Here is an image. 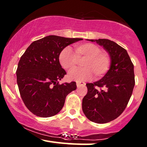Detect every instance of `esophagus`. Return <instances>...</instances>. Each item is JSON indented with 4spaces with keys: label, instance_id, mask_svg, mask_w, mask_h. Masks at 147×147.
Returning a JSON list of instances; mask_svg holds the SVG:
<instances>
[{
    "label": "esophagus",
    "instance_id": "34e87169",
    "mask_svg": "<svg viewBox=\"0 0 147 147\" xmlns=\"http://www.w3.org/2000/svg\"><path fill=\"white\" fill-rule=\"evenodd\" d=\"M86 84L84 83L83 82H77V88H79L81 86H85Z\"/></svg>",
    "mask_w": 147,
    "mask_h": 147
}]
</instances>
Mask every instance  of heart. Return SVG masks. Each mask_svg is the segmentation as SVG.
Listing matches in <instances>:
<instances>
[{"mask_svg":"<svg viewBox=\"0 0 147 147\" xmlns=\"http://www.w3.org/2000/svg\"><path fill=\"white\" fill-rule=\"evenodd\" d=\"M82 60L81 65L84 68L70 72L68 77L77 82L87 80L94 74L99 78L107 73L111 66V58L107 53L101 51L99 46L87 43L75 46V54L70 48L63 49L59 55V61L65 70H73L77 65V60Z\"/></svg>","mask_w":147,"mask_h":147,"instance_id":"obj_1","label":"heart"}]
</instances>
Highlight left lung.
<instances>
[{"label":"left lung","instance_id":"8db88e82","mask_svg":"<svg viewBox=\"0 0 147 147\" xmlns=\"http://www.w3.org/2000/svg\"><path fill=\"white\" fill-rule=\"evenodd\" d=\"M87 40L103 46L111 57L109 71L100 80L86 84L88 92L82 100L86 117L104 124L119 117L126 109L135 86L134 66L127 51L115 42L104 38Z\"/></svg>","mask_w":147,"mask_h":147}]
</instances>
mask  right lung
Masks as SVG:
<instances>
[{"mask_svg":"<svg viewBox=\"0 0 147 147\" xmlns=\"http://www.w3.org/2000/svg\"><path fill=\"white\" fill-rule=\"evenodd\" d=\"M83 38L50 35L32 42L18 64L16 79L25 106L35 115L48 117L61 110L76 82L59 84L66 72L59 61L61 51Z\"/></svg>","mask_w":147,"mask_h":147,"instance_id":"obj_1","label":"right lung"}]
</instances>
